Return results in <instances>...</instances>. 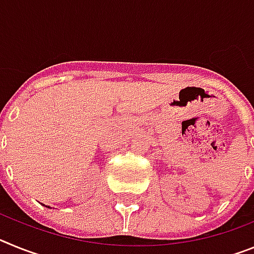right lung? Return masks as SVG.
Wrapping results in <instances>:
<instances>
[{
	"label": "right lung",
	"instance_id": "add662e5",
	"mask_svg": "<svg viewBox=\"0 0 254 254\" xmlns=\"http://www.w3.org/2000/svg\"><path fill=\"white\" fill-rule=\"evenodd\" d=\"M46 207H49V206H46ZM49 208H51V207H49Z\"/></svg>",
	"mask_w": 254,
	"mask_h": 254
}]
</instances>
